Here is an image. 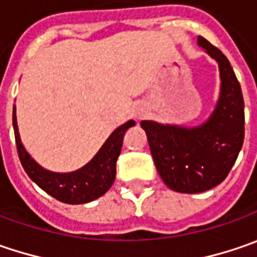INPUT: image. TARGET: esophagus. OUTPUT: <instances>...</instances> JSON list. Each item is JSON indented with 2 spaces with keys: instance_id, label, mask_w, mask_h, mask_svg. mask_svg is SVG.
<instances>
[{
  "instance_id": "obj_1",
  "label": "esophagus",
  "mask_w": 257,
  "mask_h": 257,
  "mask_svg": "<svg viewBox=\"0 0 257 257\" xmlns=\"http://www.w3.org/2000/svg\"><path fill=\"white\" fill-rule=\"evenodd\" d=\"M148 115V109L144 106V105H138V106L134 107V110H132V116L135 120H141V119H144V117Z\"/></svg>"
}]
</instances>
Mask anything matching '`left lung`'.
I'll return each instance as SVG.
<instances>
[{
    "label": "left lung",
    "mask_w": 257,
    "mask_h": 257,
    "mask_svg": "<svg viewBox=\"0 0 257 257\" xmlns=\"http://www.w3.org/2000/svg\"><path fill=\"white\" fill-rule=\"evenodd\" d=\"M197 44L218 64L220 95L211 115L197 126L141 122L162 181L185 194L220 184L234 165L244 140V102L230 62L201 36Z\"/></svg>",
    "instance_id": "1"
}]
</instances>
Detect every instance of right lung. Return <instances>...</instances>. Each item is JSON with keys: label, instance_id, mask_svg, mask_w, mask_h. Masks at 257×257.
Returning a JSON list of instances; mask_svg holds the SVG:
<instances>
[{"label": "right lung", "instance_id": "1", "mask_svg": "<svg viewBox=\"0 0 257 257\" xmlns=\"http://www.w3.org/2000/svg\"><path fill=\"white\" fill-rule=\"evenodd\" d=\"M13 126L20 161L27 175L47 194L66 204H84L102 197L112 187L116 177V161L125 132L135 126L134 120L116 128L105 141L102 148L82 168L72 173H53L43 168L24 148L18 132L16 105L13 109Z\"/></svg>", "mask_w": 257, "mask_h": 257}]
</instances>
